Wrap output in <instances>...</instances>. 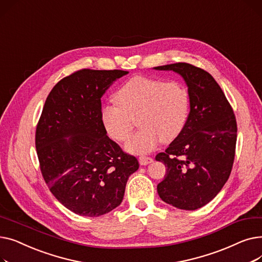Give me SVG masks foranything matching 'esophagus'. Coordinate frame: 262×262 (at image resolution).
<instances>
[{"instance_id": "esophagus-1", "label": "esophagus", "mask_w": 262, "mask_h": 262, "mask_svg": "<svg viewBox=\"0 0 262 262\" xmlns=\"http://www.w3.org/2000/svg\"><path fill=\"white\" fill-rule=\"evenodd\" d=\"M139 162H140L141 166H147V164L153 162V158L147 157V156H140L139 157Z\"/></svg>"}]
</instances>
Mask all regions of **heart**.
Returning a JSON list of instances; mask_svg holds the SVG:
<instances>
[{
  "instance_id": "1",
  "label": "heart",
  "mask_w": 262,
  "mask_h": 262,
  "mask_svg": "<svg viewBox=\"0 0 262 262\" xmlns=\"http://www.w3.org/2000/svg\"><path fill=\"white\" fill-rule=\"evenodd\" d=\"M115 101L117 104L102 107L103 125L113 139L125 141L138 120L141 128L125 145L137 154L150 152L160 140L173 141L184 129L190 112V94L182 82L142 75L124 82Z\"/></svg>"
}]
</instances>
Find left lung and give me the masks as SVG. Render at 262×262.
<instances>
[{
	"instance_id": "obj_1",
	"label": "left lung",
	"mask_w": 262,
	"mask_h": 262,
	"mask_svg": "<svg viewBox=\"0 0 262 262\" xmlns=\"http://www.w3.org/2000/svg\"><path fill=\"white\" fill-rule=\"evenodd\" d=\"M155 69L181 74L190 94L184 129L155 157L167 168L157 191L167 204L195 210L215 198L230 175L236 153V117L221 87L203 69L187 62Z\"/></svg>"
}]
</instances>
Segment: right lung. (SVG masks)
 I'll return each instance as SVG.
<instances>
[{"mask_svg":"<svg viewBox=\"0 0 262 262\" xmlns=\"http://www.w3.org/2000/svg\"><path fill=\"white\" fill-rule=\"evenodd\" d=\"M127 73L81 69L63 77L38 121L41 174L53 195L76 214L99 216L118 207L129 175L139 168L137 158L106 135L101 119L103 94Z\"/></svg>","mask_w":262,"mask_h":262,"instance_id":"right-lung-1","label":"right lung"}]
</instances>
